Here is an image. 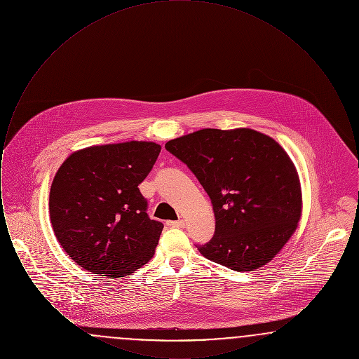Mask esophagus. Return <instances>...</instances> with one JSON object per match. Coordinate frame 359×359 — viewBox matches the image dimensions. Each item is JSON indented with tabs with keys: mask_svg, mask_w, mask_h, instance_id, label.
I'll list each match as a JSON object with an SVG mask.
<instances>
[{
	"mask_svg": "<svg viewBox=\"0 0 359 359\" xmlns=\"http://www.w3.org/2000/svg\"><path fill=\"white\" fill-rule=\"evenodd\" d=\"M168 224L172 226V227H184V226H186V222L180 219V221H175V222H168Z\"/></svg>",
	"mask_w": 359,
	"mask_h": 359,
	"instance_id": "34e87169",
	"label": "esophagus"
}]
</instances>
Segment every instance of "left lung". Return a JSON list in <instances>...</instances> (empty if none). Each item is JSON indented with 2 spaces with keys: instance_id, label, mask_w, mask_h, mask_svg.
<instances>
[{
  "instance_id": "obj_1",
  "label": "left lung",
  "mask_w": 359,
  "mask_h": 359,
  "mask_svg": "<svg viewBox=\"0 0 359 359\" xmlns=\"http://www.w3.org/2000/svg\"><path fill=\"white\" fill-rule=\"evenodd\" d=\"M211 199L214 237L196 245L223 266L250 272L273 259L302 215V188L287 152L253 129H202L165 144Z\"/></svg>"
}]
</instances>
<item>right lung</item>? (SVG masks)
I'll list each match as a JSON object with an SVG mask.
<instances>
[{"label":"right lung","instance_id":"add662e5","mask_svg":"<svg viewBox=\"0 0 359 359\" xmlns=\"http://www.w3.org/2000/svg\"><path fill=\"white\" fill-rule=\"evenodd\" d=\"M161 151L151 141L76 151L56 172L50 191L52 229L79 266L121 278L154 255L164 224L147 214L138 184Z\"/></svg>","mask_w":359,"mask_h":359}]
</instances>
